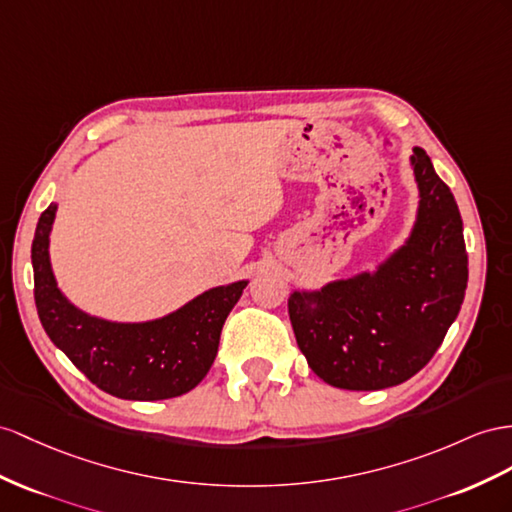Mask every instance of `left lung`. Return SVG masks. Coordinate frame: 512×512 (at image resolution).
Instances as JSON below:
<instances>
[{
  "mask_svg": "<svg viewBox=\"0 0 512 512\" xmlns=\"http://www.w3.org/2000/svg\"><path fill=\"white\" fill-rule=\"evenodd\" d=\"M419 186L415 229L374 274L294 292L298 348L324 383L350 391L400 385L441 346L467 287L463 220L424 149L411 155Z\"/></svg>",
  "mask_w": 512,
  "mask_h": 512,
  "instance_id": "1",
  "label": "left lung"
}]
</instances>
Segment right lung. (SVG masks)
<instances>
[{"instance_id": "obj_1", "label": "right lung", "mask_w": 512, "mask_h": 512, "mask_svg": "<svg viewBox=\"0 0 512 512\" xmlns=\"http://www.w3.org/2000/svg\"><path fill=\"white\" fill-rule=\"evenodd\" d=\"M51 203L32 242L34 300L45 333L90 383L123 400H166L188 393L212 368L220 331L246 281L214 287L170 316L119 324L88 316L58 290L49 264Z\"/></svg>"}]
</instances>
